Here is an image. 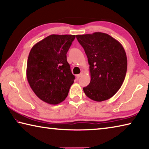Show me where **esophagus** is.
Here are the masks:
<instances>
[{
    "mask_svg": "<svg viewBox=\"0 0 149 149\" xmlns=\"http://www.w3.org/2000/svg\"><path fill=\"white\" fill-rule=\"evenodd\" d=\"M82 75H83V74H82V73H81L80 74H78V75H76V77H77V79H79V78H80L81 77Z\"/></svg>",
    "mask_w": 149,
    "mask_h": 149,
    "instance_id": "1",
    "label": "esophagus"
}]
</instances>
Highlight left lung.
Returning <instances> with one entry per match:
<instances>
[{
    "instance_id": "1",
    "label": "left lung",
    "mask_w": 149,
    "mask_h": 149,
    "mask_svg": "<svg viewBox=\"0 0 149 149\" xmlns=\"http://www.w3.org/2000/svg\"><path fill=\"white\" fill-rule=\"evenodd\" d=\"M89 64L91 81L84 88L93 100L101 102L112 97L120 89L127 72V60L122 44L104 33L77 35Z\"/></svg>"
}]
</instances>
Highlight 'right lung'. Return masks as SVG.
<instances>
[{
    "instance_id": "1",
    "label": "right lung",
    "mask_w": 149,
    "mask_h": 149,
    "mask_svg": "<svg viewBox=\"0 0 149 149\" xmlns=\"http://www.w3.org/2000/svg\"><path fill=\"white\" fill-rule=\"evenodd\" d=\"M75 35H50L31 48L26 75L33 91L42 101L58 104L65 99L75 76L66 54Z\"/></svg>"
}]
</instances>
